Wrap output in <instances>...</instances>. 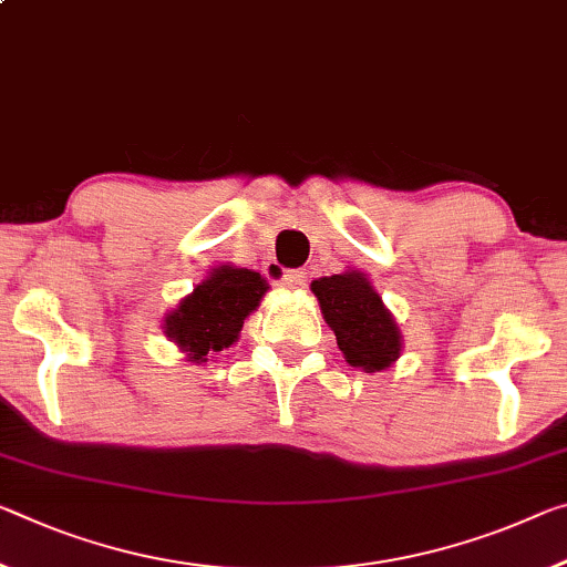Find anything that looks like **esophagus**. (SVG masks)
Masks as SVG:
<instances>
[{"label": "esophagus", "mask_w": 567, "mask_h": 567, "mask_svg": "<svg viewBox=\"0 0 567 567\" xmlns=\"http://www.w3.org/2000/svg\"><path fill=\"white\" fill-rule=\"evenodd\" d=\"M269 277H272V282H277L280 287H302L305 282H308V277H305V272H300V269H277L272 267L269 269Z\"/></svg>", "instance_id": "esophagus-1"}]
</instances>
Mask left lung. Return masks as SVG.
I'll use <instances>...</instances> for the list:
<instances>
[{
	"label": "left lung",
	"mask_w": 567,
	"mask_h": 567,
	"mask_svg": "<svg viewBox=\"0 0 567 567\" xmlns=\"http://www.w3.org/2000/svg\"><path fill=\"white\" fill-rule=\"evenodd\" d=\"M346 361L365 373L385 371L401 355V330L371 280L358 269L310 285Z\"/></svg>",
	"instance_id": "8db88e82"
}]
</instances>
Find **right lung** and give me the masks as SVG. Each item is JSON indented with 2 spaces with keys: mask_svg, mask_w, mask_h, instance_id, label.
<instances>
[{
  "mask_svg": "<svg viewBox=\"0 0 567 567\" xmlns=\"http://www.w3.org/2000/svg\"><path fill=\"white\" fill-rule=\"evenodd\" d=\"M267 292V280L245 267L221 265L194 287L164 320L166 338L184 350L192 363L219 353L239 338V330Z\"/></svg>",
  "mask_w": 567,
  "mask_h": 567,
  "instance_id": "right-lung-1",
  "label": "right lung"
}]
</instances>
